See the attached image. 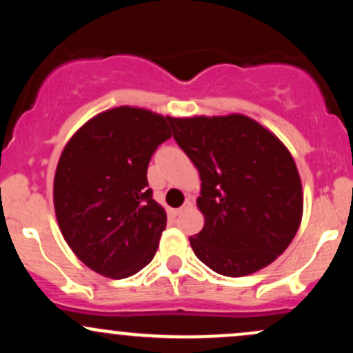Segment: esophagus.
I'll use <instances>...</instances> for the list:
<instances>
[{"instance_id": "34e87169", "label": "esophagus", "mask_w": 353, "mask_h": 353, "mask_svg": "<svg viewBox=\"0 0 353 353\" xmlns=\"http://www.w3.org/2000/svg\"><path fill=\"white\" fill-rule=\"evenodd\" d=\"M190 205H192V202H190V201L188 199V201H185V202H184V205H182V208H179V209H176V210H174V212H176V216H179V214H182V212H184V210H185V209H189V208H190Z\"/></svg>"}]
</instances>
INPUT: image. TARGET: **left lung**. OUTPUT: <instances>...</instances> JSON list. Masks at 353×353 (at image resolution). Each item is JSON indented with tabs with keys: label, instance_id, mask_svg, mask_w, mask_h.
Returning <instances> with one entry per match:
<instances>
[{
	"label": "left lung",
	"instance_id": "1",
	"mask_svg": "<svg viewBox=\"0 0 353 353\" xmlns=\"http://www.w3.org/2000/svg\"><path fill=\"white\" fill-rule=\"evenodd\" d=\"M174 139L201 176L204 228L189 237L209 269L257 272L289 247L302 221V182L292 154L244 114L171 117Z\"/></svg>",
	"mask_w": 353,
	"mask_h": 353
}]
</instances>
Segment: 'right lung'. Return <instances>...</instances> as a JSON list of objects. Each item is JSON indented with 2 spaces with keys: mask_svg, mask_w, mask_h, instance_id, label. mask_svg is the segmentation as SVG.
<instances>
[{
  "mask_svg": "<svg viewBox=\"0 0 353 353\" xmlns=\"http://www.w3.org/2000/svg\"><path fill=\"white\" fill-rule=\"evenodd\" d=\"M169 119L143 108L108 109L61 152L52 185L59 230L76 257L104 277H131L159 247L168 217L148 189V165L172 136Z\"/></svg>",
  "mask_w": 353,
  "mask_h": 353,
  "instance_id": "1",
  "label": "right lung"
}]
</instances>
